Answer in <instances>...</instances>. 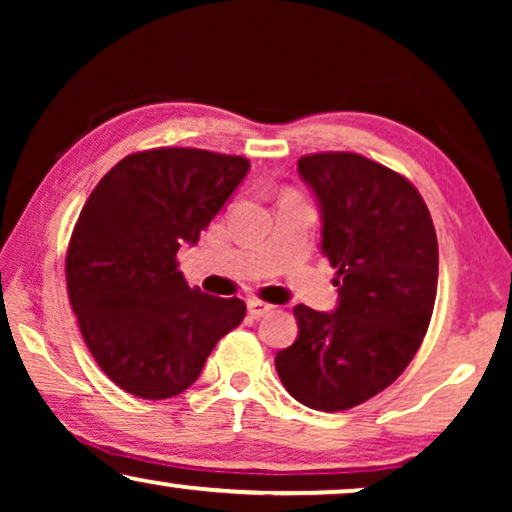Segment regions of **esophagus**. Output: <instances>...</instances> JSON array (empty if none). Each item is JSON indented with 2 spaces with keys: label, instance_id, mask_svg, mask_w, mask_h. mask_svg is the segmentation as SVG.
I'll list each match as a JSON object with an SVG mask.
<instances>
[{
  "label": "esophagus",
  "instance_id": "esophagus-1",
  "mask_svg": "<svg viewBox=\"0 0 512 512\" xmlns=\"http://www.w3.org/2000/svg\"><path fill=\"white\" fill-rule=\"evenodd\" d=\"M247 307H249V314L251 317H265V314H270L272 310H275V305H270V303H263V300H258V298H251V300H247Z\"/></svg>",
  "mask_w": 512,
  "mask_h": 512
}]
</instances>
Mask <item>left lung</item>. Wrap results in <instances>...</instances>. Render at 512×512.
<instances>
[{"label": "left lung", "instance_id": "obj_1", "mask_svg": "<svg viewBox=\"0 0 512 512\" xmlns=\"http://www.w3.org/2000/svg\"><path fill=\"white\" fill-rule=\"evenodd\" d=\"M298 174L319 202L338 307H293L298 338L275 366L298 403L340 412L387 389L422 345L438 289L436 228L408 179L359 153L303 156Z\"/></svg>", "mask_w": 512, "mask_h": 512}]
</instances>
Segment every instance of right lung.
I'll list each match as a JSON object with an SVG mask.
<instances>
[{
    "label": "right lung",
    "mask_w": 512,
    "mask_h": 512,
    "mask_svg": "<svg viewBox=\"0 0 512 512\" xmlns=\"http://www.w3.org/2000/svg\"><path fill=\"white\" fill-rule=\"evenodd\" d=\"M249 160L202 149L125 156L83 205L67 249V293L83 340L111 382L160 401L198 380L247 305L191 289L177 270L221 212Z\"/></svg>",
    "instance_id": "obj_1"
}]
</instances>
